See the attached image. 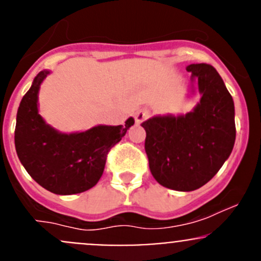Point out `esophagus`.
<instances>
[{
  "label": "esophagus",
  "mask_w": 261,
  "mask_h": 261,
  "mask_svg": "<svg viewBox=\"0 0 261 261\" xmlns=\"http://www.w3.org/2000/svg\"><path fill=\"white\" fill-rule=\"evenodd\" d=\"M149 116H150V110H147V109L139 110V111L135 114L136 123H141L143 121H145Z\"/></svg>",
  "instance_id": "obj_1"
}]
</instances>
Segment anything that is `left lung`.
Listing matches in <instances>:
<instances>
[{
	"label": "left lung",
	"mask_w": 261,
	"mask_h": 261,
	"mask_svg": "<svg viewBox=\"0 0 261 261\" xmlns=\"http://www.w3.org/2000/svg\"><path fill=\"white\" fill-rule=\"evenodd\" d=\"M202 98L186 116H156L143 122L150 172L174 191L201 188L221 169L236 138L235 107L222 78L212 65L191 64Z\"/></svg>",
	"instance_id": "left-lung-1"
}]
</instances>
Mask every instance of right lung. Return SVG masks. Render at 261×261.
Wrapping results in <instances>:
<instances>
[{
    "instance_id": "right-lung-1",
    "label": "right lung",
    "mask_w": 261,
    "mask_h": 261,
    "mask_svg": "<svg viewBox=\"0 0 261 261\" xmlns=\"http://www.w3.org/2000/svg\"><path fill=\"white\" fill-rule=\"evenodd\" d=\"M48 70L35 77L21 99L15 127L17 156L36 183L55 194H75L97 184L107 154L134 125L96 126L80 134H60L38 114V92Z\"/></svg>"
}]
</instances>
